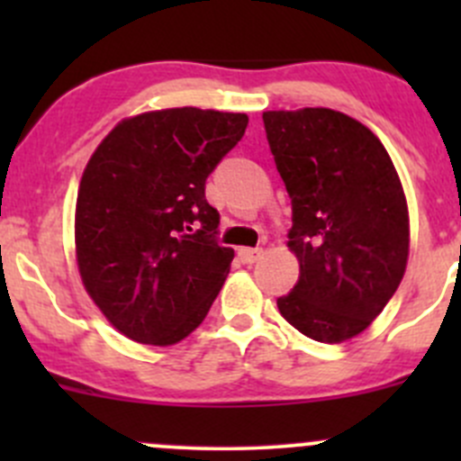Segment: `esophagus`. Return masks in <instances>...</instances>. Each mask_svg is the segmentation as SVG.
I'll return each mask as SVG.
<instances>
[{
	"label": "esophagus",
	"instance_id": "34e87169",
	"mask_svg": "<svg viewBox=\"0 0 461 461\" xmlns=\"http://www.w3.org/2000/svg\"><path fill=\"white\" fill-rule=\"evenodd\" d=\"M239 257H240V260H243V263H248V265H252V263H257V260L263 257V249H254V248H240L239 249Z\"/></svg>",
	"mask_w": 461,
	"mask_h": 461
}]
</instances>
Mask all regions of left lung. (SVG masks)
<instances>
[{
    "label": "left lung",
    "mask_w": 461,
    "mask_h": 461,
    "mask_svg": "<svg viewBox=\"0 0 461 461\" xmlns=\"http://www.w3.org/2000/svg\"><path fill=\"white\" fill-rule=\"evenodd\" d=\"M263 122L292 198L287 248L301 265L278 312L314 341H348L379 317L406 272L402 180L379 138L341 111H265Z\"/></svg>",
    "instance_id": "1"
}]
</instances>
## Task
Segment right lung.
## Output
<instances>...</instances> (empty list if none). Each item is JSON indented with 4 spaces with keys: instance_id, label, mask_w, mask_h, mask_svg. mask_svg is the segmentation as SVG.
<instances>
[{
    "instance_id": "obj_1",
    "label": "right lung",
    "mask_w": 461,
    "mask_h": 461,
    "mask_svg": "<svg viewBox=\"0 0 461 461\" xmlns=\"http://www.w3.org/2000/svg\"><path fill=\"white\" fill-rule=\"evenodd\" d=\"M245 113L178 106L115 124L76 203L82 285L127 339L174 346L207 317L234 249L216 243L204 180L243 138Z\"/></svg>"
}]
</instances>
